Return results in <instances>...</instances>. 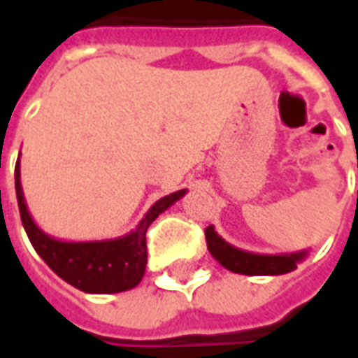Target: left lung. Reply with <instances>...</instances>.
Returning <instances> with one entry per match:
<instances>
[{"label":"left lung","mask_w":358,"mask_h":358,"mask_svg":"<svg viewBox=\"0 0 358 358\" xmlns=\"http://www.w3.org/2000/svg\"><path fill=\"white\" fill-rule=\"evenodd\" d=\"M205 240L209 253L224 268L236 274H248V276H280L297 268V264L307 257V249L297 253H282V255H259L251 251H243L230 245L224 238L215 232V226L210 224L205 230Z\"/></svg>","instance_id":"8db88e82"}]
</instances>
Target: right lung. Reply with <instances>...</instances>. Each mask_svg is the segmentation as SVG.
Masks as SVG:
<instances>
[{
	"label": "right lung",
	"instance_id": "obj_1",
	"mask_svg": "<svg viewBox=\"0 0 358 358\" xmlns=\"http://www.w3.org/2000/svg\"><path fill=\"white\" fill-rule=\"evenodd\" d=\"M15 189L20 220L36 253L59 278L84 293H120L140 284L148 264L145 232L149 224L186 195V189H180L161 197L149 207L138 228L120 238L101 241H63L43 232L30 217L20 186V161H17L15 166Z\"/></svg>",
	"mask_w": 358,
	"mask_h": 358
}]
</instances>
